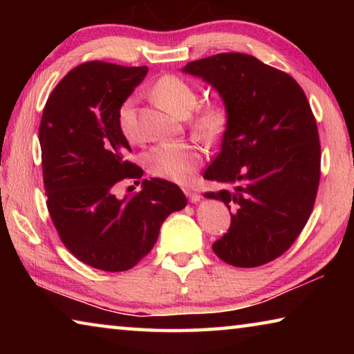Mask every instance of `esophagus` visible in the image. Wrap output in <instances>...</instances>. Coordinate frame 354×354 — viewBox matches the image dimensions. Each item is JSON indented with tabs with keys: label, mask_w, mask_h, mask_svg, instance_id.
<instances>
[{
	"label": "esophagus",
	"mask_w": 354,
	"mask_h": 354,
	"mask_svg": "<svg viewBox=\"0 0 354 354\" xmlns=\"http://www.w3.org/2000/svg\"><path fill=\"white\" fill-rule=\"evenodd\" d=\"M184 194H185V196H187L190 203H198L200 198H201V195L198 194V192L192 190V189H189V187L184 189Z\"/></svg>",
	"instance_id": "obj_1"
}]
</instances>
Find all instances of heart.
Returning <instances> with one entry per match:
<instances>
[{
	"label": "heart",
	"mask_w": 354,
	"mask_h": 354,
	"mask_svg": "<svg viewBox=\"0 0 354 354\" xmlns=\"http://www.w3.org/2000/svg\"><path fill=\"white\" fill-rule=\"evenodd\" d=\"M151 93L158 104L179 117L189 115L198 98L194 86L175 75L160 76L154 82ZM117 118L120 131L129 142L139 139L136 100L133 97L127 98L120 104ZM226 123L227 109L220 100H211L200 104L189 120L192 133L206 142L217 140L225 131ZM203 159H205V153L196 142H170L148 149L145 154V167L156 178L169 179L173 183H185L200 169Z\"/></svg>",
	"instance_id": "b5f03b06"
}]
</instances>
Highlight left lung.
Masks as SVG:
<instances>
[{
  "mask_svg": "<svg viewBox=\"0 0 354 354\" xmlns=\"http://www.w3.org/2000/svg\"><path fill=\"white\" fill-rule=\"evenodd\" d=\"M183 71L211 84L227 109L221 149L203 175L225 187L205 196L232 211L214 253L234 267L263 266L290 248L314 209L322 154L309 101L290 75L242 53Z\"/></svg>",
  "mask_w": 354,
  "mask_h": 354,
  "instance_id": "obj_1",
  "label": "left lung"
}]
</instances>
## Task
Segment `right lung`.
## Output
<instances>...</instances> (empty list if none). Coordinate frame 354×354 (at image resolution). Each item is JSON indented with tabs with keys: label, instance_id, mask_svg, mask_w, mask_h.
Listing matches in <instances>:
<instances>
[{
	"label": "right lung",
	"instance_id": "add662e5",
	"mask_svg": "<svg viewBox=\"0 0 354 354\" xmlns=\"http://www.w3.org/2000/svg\"><path fill=\"white\" fill-rule=\"evenodd\" d=\"M147 71L101 61L77 65L41 113L48 212L70 253L98 270L133 268L154 247L164 220L187 205L176 184L159 178L143 179L133 196L113 195L120 181L143 173L127 159L131 147L117 113Z\"/></svg>",
	"mask_w": 354,
	"mask_h": 354
}]
</instances>
